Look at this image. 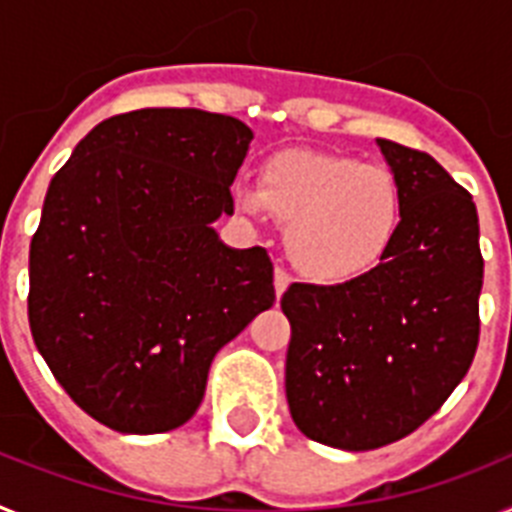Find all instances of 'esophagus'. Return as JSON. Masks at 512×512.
<instances>
[{
    "mask_svg": "<svg viewBox=\"0 0 512 512\" xmlns=\"http://www.w3.org/2000/svg\"><path fill=\"white\" fill-rule=\"evenodd\" d=\"M290 282H293V277L287 274V269L277 266V269H274V293H277V298H280V295L285 293Z\"/></svg>",
    "mask_w": 512,
    "mask_h": 512,
    "instance_id": "1",
    "label": "esophagus"
}]
</instances>
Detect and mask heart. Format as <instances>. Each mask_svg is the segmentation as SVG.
Wrapping results in <instances>:
<instances>
[{
	"mask_svg": "<svg viewBox=\"0 0 512 512\" xmlns=\"http://www.w3.org/2000/svg\"><path fill=\"white\" fill-rule=\"evenodd\" d=\"M251 214L285 225V248L316 280H353L392 251L405 219L403 188L382 164L335 151L285 149L266 156L256 190L238 193Z\"/></svg>",
	"mask_w": 512,
	"mask_h": 512,
	"instance_id": "1",
	"label": "heart"
}]
</instances>
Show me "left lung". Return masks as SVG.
<instances>
[{
	"label": "left lung",
	"instance_id": "obj_1",
	"mask_svg": "<svg viewBox=\"0 0 512 512\" xmlns=\"http://www.w3.org/2000/svg\"><path fill=\"white\" fill-rule=\"evenodd\" d=\"M403 188L392 251L342 285L293 282L285 392L295 426L340 450H377L442 408L479 348L484 259L474 198L426 151L379 138Z\"/></svg>",
	"mask_w": 512,
	"mask_h": 512
}]
</instances>
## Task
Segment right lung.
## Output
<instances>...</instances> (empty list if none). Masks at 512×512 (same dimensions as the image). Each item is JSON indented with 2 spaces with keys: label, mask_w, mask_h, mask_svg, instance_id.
Wrapping results in <instances>:
<instances>
[{
  "label": "right lung",
  "mask_w": 512,
  "mask_h": 512,
  "mask_svg": "<svg viewBox=\"0 0 512 512\" xmlns=\"http://www.w3.org/2000/svg\"><path fill=\"white\" fill-rule=\"evenodd\" d=\"M251 138L227 114L135 109L99 122L49 183L31 335L73 403L114 432L185 424L211 358L274 303L269 253L211 230L232 214Z\"/></svg>",
  "instance_id": "obj_1"
}]
</instances>
